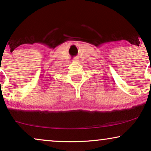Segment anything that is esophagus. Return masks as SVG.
I'll return each mask as SVG.
<instances>
[{
  "instance_id": "1",
  "label": "esophagus",
  "mask_w": 151,
  "mask_h": 151,
  "mask_svg": "<svg viewBox=\"0 0 151 151\" xmlns=\"http://www.w3.org/2000/svg\"><path fill=\"white\" fill-rule=\"evenodd\" d=\"M73 60L76 61V62H77V61H78V59H77V58H74Z\"/></svg>"
}]
</instances>
